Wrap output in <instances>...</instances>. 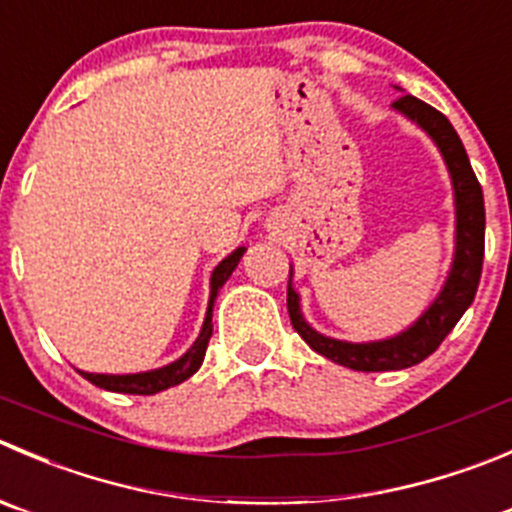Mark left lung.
<instances>
[{"instance_id": "1", "label": "left lung", "mask_w": 512, "mask_h": 512, "mask_svg": "<svg viewBox=\"0 0 512 512\" xmlns=\"http://www.w3.org/2000/svg\"><path fill=\"white\" fill-rule=\"evenodd\" d=\"M393 107L398 112L408 114L413 122H418L425 132L435 140V145L443 152L448 162L450 177L455 187V210H458V235H455V260L450 270L448 282L438 300L425 310V315L415 322L403 335H395L393 340L365 342V345H352V342L332 340L312 330L300 315V297L287 282V312L297 335L307 342L315 352L325 355L327 360L345 365L357 372H380V370H403L423 362L433 355L440 342L448 337V332L458 325L463 312L478 292L480 272H483L485 255V202L483 187L470 167L468 152L460 142L458 132L448 122L443 112L425 104L423 99L413 94H403L395 99Z\"/></svg>"}]
</instances>
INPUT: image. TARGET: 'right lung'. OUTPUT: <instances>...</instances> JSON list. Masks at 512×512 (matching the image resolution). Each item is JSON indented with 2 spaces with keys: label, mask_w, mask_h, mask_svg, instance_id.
<instances>
[{
  "label": "right lung",
  "mask_w": 512,
  "mask_h": 512,
  "mask_svg": "<svg viewBox=\"0 0 512 512\" xmlns=\"http://www.w3.org/2000/svg\"><path fill=\"white\" fill-rule=\"evenodd\" d=\"M242 252L245 247H237L230 257L220 262L212 272V282H210V307H207V317H205V325H202L200 337L195 340V345L175 360L172 365L160 367V370H152V372H140V375H94V372H82L92 385L104 390H112V393H127V395H155L160 390L172 388V385H180L185 382L187 377L195 375L200 370L202 360H205V352H207V342L212 337V307H215V297L220 292V287L230 280L232 270L237 267L240 262Z\"/></svg>",
  "instance_id": "1"
}]
</instances>
